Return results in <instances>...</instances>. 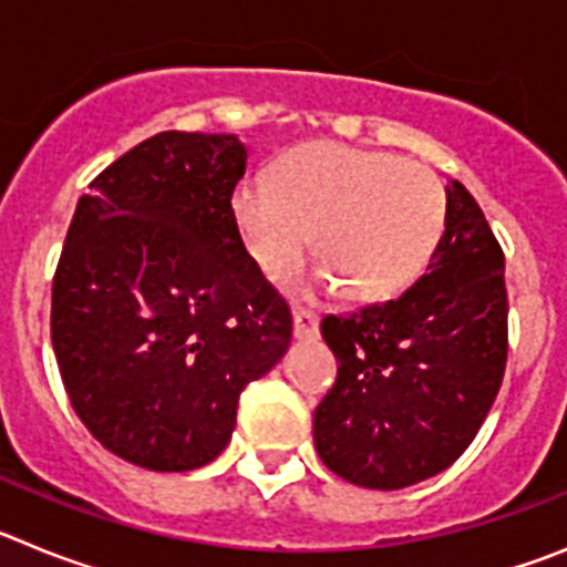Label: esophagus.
I'll return each instance as SVG.
<instances>
[{"label":"esophagus","mask_w":567,"mask_h":567,"mask_svg":"<svg viewBox=\"0 0 567 567\" xmlns=\"http://www.w3.org/2000/svg\"><path fill=\"white\" fill-rule=\"evenodd\" d=\"M292 327L298 340L318 338V315L307 312V309H292Z\"/></svg>","instance_id":"esophagus-1"}]
</instances>
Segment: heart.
Here are the masks:
<instances>
[{
	"label": "heart",
	"mask_w": 567,
	"mask_h": 567,
	"mask_svg": "<svg viewBox=\"0 0 567 567\" xmlns=\"http://www.w3.org/2000/svg\"><path fill=\"white\" fill-rule=\"evenodd\" d=\"M229 209L264 275L289 267L315 229L320 258L295 284L329 292L343 284L354 300L412 287L445 229V189L425 164L332 142L289 153L275 182L240 178Z\"/></svg>",
	"instance_id": "obj_1"
}]
</instances>
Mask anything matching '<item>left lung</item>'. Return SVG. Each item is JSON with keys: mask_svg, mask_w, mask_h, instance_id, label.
Returning <instances> with one entry per match:
<instances>
[{"mask_svg": "<svg viewBox=\"0 0 567 567\" xmlns=\"http://www.w3.org/2000/svg\"><path fill=\"white\" fill-rule=\"evenodd\" d=\"M505 255L474 195L445 187V233L398 300L320 320L338 380L315 449L346 483L398 491L445 471L477 437L508 358Z\"/></svg>", "mask_w": 567, "mask_h": 567, "instance_id": "8db88e82", "label": "left lung"}]
</instances>
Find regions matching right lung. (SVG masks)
Here are the masks:
<instances>
[{"mask_svg": "<svg viewBox=\"0 0 567 567\" xmlns=\"http://www.w3.org/2000/svg\"><path fill=\"white\" fill-rule=\"evenodd\" d=\"M247 147L158 133L90 182L64 238L50 340L70 405L115 457L193 471L289 349L292 315L235 229Z\"/></svg>", "mask_w": 567, "mask_h": 567, "instance_id": "obj_1", "label": "right lung"}]
</instances>
